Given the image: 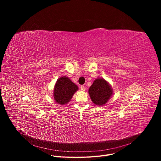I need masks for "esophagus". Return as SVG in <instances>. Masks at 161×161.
<instances>
[{"label":"esophagus","instance_id":"esophagus-1","mask_svg":"<svg viewBox=\"0 0 161 161\" xmlns=\"http://www.w3.org/2000/svg\"><path fill=\"white\" fill-rule=\"evenodd\" d=\"M81 90H82V91H85V86H84V85H82V86H81Z\"/></svg>","mask_w":161,"mask_h":161}]
</instances>
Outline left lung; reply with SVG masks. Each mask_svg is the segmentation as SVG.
I'll return each instance as SVG.
<instances>
[{"label": "left lung", "mask_w": 161, "mask_h": 161, "mask_svg": "<svg viewBox=\"0 0 161 161\" xmlns=\"http://www.w3.org/2000/svg\"><path fill=\"white\" fill-rule=\"evenodd\" d=\"M90 97L97 105H104L113 94V90L109 83L103 78L95 80L88 90Z\"/></svg>", "instance_id": "left-lung-1"}]
</instances>
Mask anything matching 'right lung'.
Here are the masks:
<instances>
[{
	"instance_id": "obj_1",
	"label": "right lung",
	"mask_w": 161,
	"mask_h": 161,
	"mask_svg": "<svg viewBox=\"0 0 161 161\" xmlns=\"http://www.w3.org/2000/svg\"><path fill=\"white\" fill-rule=\"evenodd\" d=\"M78 87L69 78L63 76L58 79L54 88L53 96L57 103L64 105L69 102Z\"/></svg>"
}]
</instances>
